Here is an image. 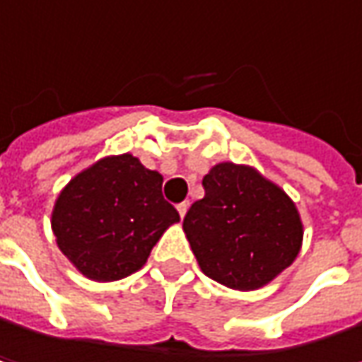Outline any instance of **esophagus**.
I'll list each match as a JSON object with an SVG mask.
<instances>
[{
  "label": "esophagus",
  "mask_w": 362,
  "mask_h": 362,
  "mask_svg": "<svg viewBox=\"0 0 362 362\" xmlns=\"http://www.w3.org/2000/svg\"><path fill=\"white\" fill-rule=\"evenodd\" d=\"M176 207H178V214H180V218H184V216H186V211H188V203L184 201V203H178Z\"/></svg>",
  "instance_id": "obj_1"
}]
</instances>
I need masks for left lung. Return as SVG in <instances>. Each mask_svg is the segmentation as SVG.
<instances>
[{"label":"left lung","instance_id":"obj_1","mask_svg":"<svg viewBox=\"0 0 362 362\" xmlns=\"http://www.w3.org/2000/svg\"><path fill=\"white\" fill-rule=\"evenodd\" d=\"M205 197L184 218L201 270L239 291L276 279L298 257L304 226L289 194L250 165L218 163L203 178Z\"/></svg>","mask_w":362,"mask_h":362}]
</instances>
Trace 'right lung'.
<instances>
[{
	"label": "right lung",
	"instance_id": "right-lung-1",
	"mask_svg": "<svg viewBox=\"0 0 362 362\" xmlns=\"http://www.w3.org/2000/svg\"><path fill=\"white\" fill-rule=\"evenodd\" d=\"M163 176L134 155H110L69 182L52 209L58 250L88 279L109 283L140 270L180 216Z\"/></svg>",
	"mask_w": 362,
	"mask_h": 362
}]
</instances>
